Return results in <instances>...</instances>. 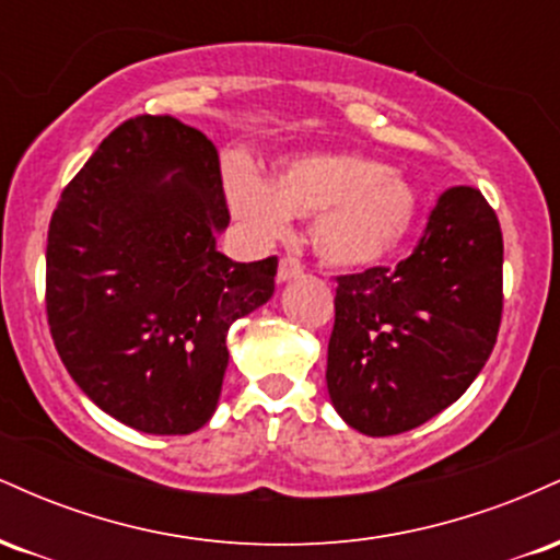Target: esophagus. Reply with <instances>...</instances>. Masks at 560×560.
<instances>
[{"label": "esophagus", "mask_w": 560, "mask_h": 560, "mask_svg": "<svg viewBox=\"0 0 560 560\" xmlns=\"http://www.w3.org/2000/svg\"><path fill=\"white\" fill-rule=\"evenodd\" d=\"M302 276V262L294 260V258H281L279 260V273H276V279L279 281H292V279H300Z\"/></svg>", "instance_id": "obj_1"}]
</instances>
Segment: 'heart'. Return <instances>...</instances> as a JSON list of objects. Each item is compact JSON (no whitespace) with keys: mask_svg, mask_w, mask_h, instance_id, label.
<instances>
[{"mask_svg":"<svg viewBox=\"0 0 560 560\" xmlns=\"http://www.w3.org/2000/svg\"><path fill=\"white\" fill-rule=\"evenodd\" d=\"M231 213L255 240L287 234L307 218L318 258L334 268H374L402 247L419 218V195L400 171L361 152H311L276 165L271 182L226 171Z\"/></svg>","mask_w":560,"mask_h":560,"instance_id":"b5f03b06","label":"heart"}]
</instances>
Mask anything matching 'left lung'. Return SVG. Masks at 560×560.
<instances>
[{
    "label": "left lung",
    "instance_id": "left-lung-1",
    "mask_svg": "<svg viewBox=\"0 0 560 560\" xmlns=\"http://www.w3.org/2000/svg\"><path fill=\"white\" fill-rule=\"evenodd\" d=\"M326 387L347 427L402 434L485 369L503 311V234L471 186H453L408 260L339 276Z\"/></svg>",
    "mask_w": 560,
    "mask_h": 560
}]
</instances>
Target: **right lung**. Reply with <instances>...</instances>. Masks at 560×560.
<instances>
[{
	"label": "right lung",
	"mask_w": 560,
	"mask_h": 560,
	"mask_svg": "<svg viewBox=\"0 0 560 560\" xmlns=\"http://www.w3.org/2000/svg\"><path fill=\"white\" fill-rule=\"evenodd\" d=\"M218 152L171 115L126 120L62 191L47 240V316L83 395L144 434L213 419L236 318L273 298L279 260L218 253Z\"/></svg>",
	"instance_id": "obj_1"
}]
</instances>
